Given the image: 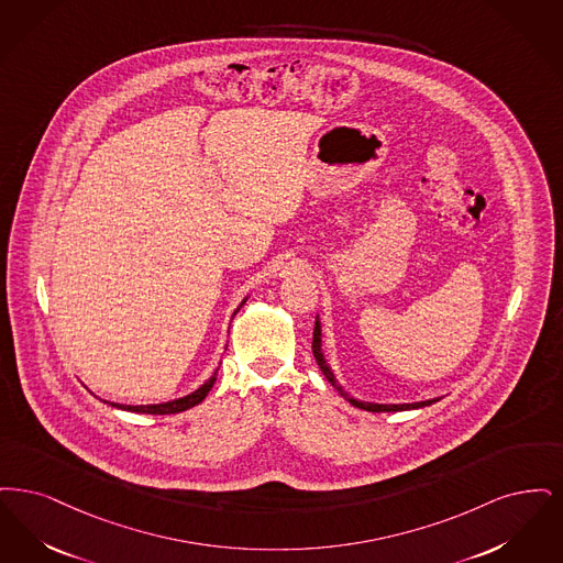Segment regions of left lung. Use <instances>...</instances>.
Instances as JSON below:
<instances>
[{"mask_svg": "<svg viewBox=\"0 0 563 563\" xmlns=\"http://www.w3.org/2000/svg\"><path fill=\"white\" fill-rule=\"evenodd\" d=\"M313 355H316V362H318L319 369L323 372V376L328 378V383L336 389V391L343 395L344 399L355 406V408H362L367 412H401V410H418V408H424V406H431L435 401H440V397H433V399H424V401H415V404H374V401H362V399H355L351 397L349 393L344 391L343 387L339 385L332 367L328 364L325 355H323V341H321V321L316 319V330H313Z\"/></svg>", "mask_w": 563, "mask_h": 563, "instance_id": "obj_1", "label": "left lung"}]
</instances>
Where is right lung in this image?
<instances>
[{"label":"right lung","mask_w":563,"mask_h":563,"mask_svg":"<svg viewBox=\"0 0 563 563\" xmlns=\"http://www.w3.org/2000/svg\"><path fill=\"white\" fill-rule=\"evenodd\" d=\"M250 296H245L244 300L240 302V307L235 309L233 316H238V311L242 309ZM217 376H219V369H214V374L194 393L185 395V397H178V399H170V401H164V404H148V406H125V404H115V401H104L118 410H125V412H136V415H178V412H185L189 408H194L197 404H201L206 399V395L210 393V389L214 387L217 383Z\"/></svg>","instance_id":"add662e5"}]
</instances>
